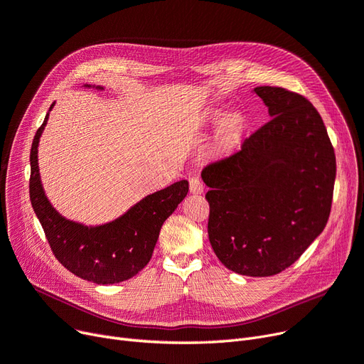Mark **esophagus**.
I'll use <instances>...</instances> for the list:
<instances>
[{
	"instance_id": "1",
	"label": "esophagus",
	"mask_w": 364,
	"mask_h": 364,
	"mask_svg": "<svg viewBox=\"0 0 364 364\" xmlns=\"http://www.w3.org/2000/svg\"><path fill=\"white\" fill-rule=\"evenodd\" d=\"M189 191L193 194H201L204 191V185L198 178H191L189 179Z\"/></svg>"
}]
</instances>
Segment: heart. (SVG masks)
<instances>
[{"instance_id":"b5f03b06","label":"heart","mask_w":364,"mask_h":364,"mask_svg":"<svg viewBox=\"0 0 364 364\" xmlns=\"http://www.w3.org/2000/svg\"><path fill=\"white\" fill-rule=\"evenodd\" d=\"M222 117V112L215 111L213 112V118L218 119ZM241 130H243V118L238 114H232L230 115L227 119L223 121V124L219 130V137H218V142L222 148H231L241 134Z\"/></svg>"}]
</instances>
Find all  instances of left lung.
<instances>
[{
	"instance_id": "1",
	"label": "left lung",
	"mask_w": 364,
	"mask_h": 364,
	"mask_svg": "<svg viewBox=\"0 0 364 364\" xmlns=\"http://www.w3.org/2000/svg\"><path fill=\"white\" fill-rule=\"evenodd\" d=\"M253 93L271 119L201 178L210 188L207 231L219 261L241 275L269 277L298 261L324 230L336 159L308 99L269 85Z\"/></svg>"
}]
</instances>
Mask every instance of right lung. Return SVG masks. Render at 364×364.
Returning <instances> with one entry per match:
<instances>
[{
	"label": "right lung",
	"mask_w": 364,
	"mask_h": 364,
	"mask_svg": "<svg viewBox=\"0 0 364 364\" xmlns=\"http://www.w3.org/2000/svg\"><path fill=\"white\" fill-rule=\"evenodd\" d=\"M84 87L103 90L100 85L84 84ZM53 107L55 102L32 141L29 179L32 209L53 255L66 269L96 284L129 280L149 262L164 220L188 194V181L175 182L161 191L146 196L124 215L108 223L87 227L63 218L44 193L38 167L40 137Z\"/></svg>",
	"instance_id": "1"
}]
</instances>
